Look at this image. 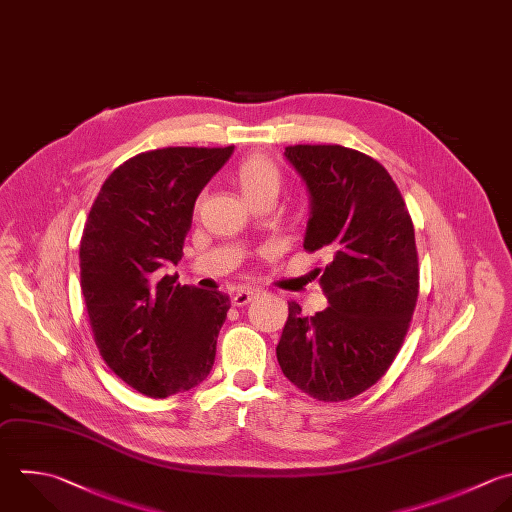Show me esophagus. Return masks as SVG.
Segmentation results:
<instances>
[{
	"mask_svg": "<svg viewBox=\"0 0 512 512\" xmlns=\"http://www.w3.org/2000/svg\"><path fill=\"white\" fill-rule=\"evenodd\" d=\"M252 298H254V290L242 288V290H238V292L232 296V304H234V306H244V304H248Z\"/></svg>",
	"mask_w": 512,
	"mask_h": 512,
	"instance_id": "esophagus-1",
	"label": "esophagus"
}]
</instances>
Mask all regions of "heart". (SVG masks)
<instances>
[{"label":"heart","instance_id":"1","mask_svg":"<svg viewBox=\"0 0 512 512\" xmlns=\"http://www.w3.org/2000/svg\"><path fill=\"white\" fill-rule=\"evenodd\" d=\"M234 184L248 202L262 194H278L280 172L272 160L254 154L238 164L234 170Z\"/></svg>","mask_w":512,"mask_h":512}]
</instances>
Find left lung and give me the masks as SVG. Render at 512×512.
<instances>
[{"label":"left lung","mask_w":512,"mask_h":512,"mask_svg":"<svg viewBox=\"0 0 512 512\" xmlns=\"http://www.w3.org/2000/svg\"><path fill=\"white\" fill-rule=\"evenodd\" d=\"M284 158L310 198L304 248L330 262L318 268L328 308L308 318L290 302L276 356L302 392L340 402L376 384L402 346L418 298L414 228L394 180L370 156L300 144Z\"/></svg>","instance_id":"left-lung-1"}]
</instances>
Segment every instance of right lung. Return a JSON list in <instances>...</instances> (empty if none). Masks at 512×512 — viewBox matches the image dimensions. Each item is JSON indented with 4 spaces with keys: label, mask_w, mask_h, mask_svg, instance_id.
I'll list each match as a JSON object with an SVG mask.
<instances>
[{
    "label": "right lung",
    "mask_w": 512,
    "mask_h": 512,
    "mask_svg": "<svg viewBox=\"0 0 512 512\" xmlns=\"http://www.w3.org/2000/svg\"><path fill=\"white\" fill-rule=\"evenodd\" d=\"M228 148L142 152L104 182L80 242L82 292L106 364L134 390L166 398L208 378L230 298L164 272L184 256L194 204Z\"/></svg>",
    "instance_id": "add662e5"
}]
</instances>
